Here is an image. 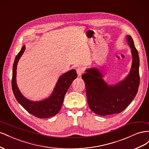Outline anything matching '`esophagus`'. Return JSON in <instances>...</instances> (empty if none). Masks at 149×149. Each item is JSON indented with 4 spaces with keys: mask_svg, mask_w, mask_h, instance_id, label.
Wrapping results in <instances>:
<instances>
[{
    "mask_svg": "<svg viewBox=\"0 0 149 149\" xmlns=\"http://www.w3.org/2000/svg\"><path fill=\"white\" fill-rule=\"evenodd\" d=\"M84 70L82 67H80L77 68V75H78L79 77H80V76H81L84 74Z\"/></svg>",
    "mask_w": 149,
    "mask_h": 149,
    "instance_id": "esophagus-1",
    "label": "esophagus"
}]
</instances>
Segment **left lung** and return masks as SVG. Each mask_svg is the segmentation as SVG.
Wrapping results in <instances>:
<instances>
[{
    "label": "left lung",
    "instance_id": "left-lung-1",
    "mask_svg": "<svg viewBox=\"0 0 149 149\" xmlns=\"http://www.w3.org/2000/svg\"><path fill=\"white\" fill-rule=\"evenodd\" d=\"M126 39L131 49L132 62L129 74L118 83L110 85L103 79L104 74L97 68L86 70L82 78L86 83L89 107L100 116L118 113L127 107L138 92L140 82L139 57L134 40L129 35Z\"/></svg>",
    "mask_w": 149,
    "mask_h": 149
}]
</instances>
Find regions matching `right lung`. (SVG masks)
I'll list each match as a JSON object with an SVG mask.
<instances>
[{
	"label": "right lung",
	"mask_w": 149,
	"mask_h": 149,
	"mask_svg": "<svg viewBox=\"0 0 149 149\" xmlns=\"http://www.w3.org/2000/svg\"><path fill=\"white\" fill-rule=\"evenodd\" d=\"M25 49V45H23L19 54L17 55L13 65L12 88L15 99L28 112L36 117L44 118L56 116L60 111L64 96L68 89L74 80L77 77V72L75 70L72 69L61 75L53 92L47 98L40 101L29 100L25 97L20 92L16 81L17 66Z\"/></svg>",
	"instance_id": "obj_1"
}]
</instances>
